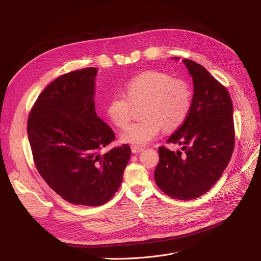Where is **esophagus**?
I'll list each match as a JSON object with an SVG mask.
<instances>
[{"mask_svg": "<svg viewBox=\"0 0 261 261\" xmlns=\"http://www.w3.org/2000/svg\"><path fill=\"white\" fill-rule=\"evenodd\" d=\"M131 150H132V152H133V153H140V152H143V151H144V148L134 146V147H132V148H131Z\"/></svg>", "mask_w": 261, "mask_h": 261, "instance_id": "34e87169", "label": "esophagus"}]
</instances>
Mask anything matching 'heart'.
<instances>
[{
  "label": "heart",
  "instance_id": "b5f03b06",
  "mask_svg": "<svg viewBox=\"0 0 261 261\" xmlns=\"http://www.w3.org/2000/svg\"><path fill=\"white\" fill-rule=\"evenodd\" d=\"M127 97L114 95L108 101L106 114L118 128L131 119V103L145 101L143 120L136 121L120 134L123 143L145 146L164 128L171 131L185 121L191 107V90L187 82L173 79L159 71H147L131 79L126 86Z\"/></svg>",
  "mask_w": 261,
  "mask_h": 261
}]
</instances>
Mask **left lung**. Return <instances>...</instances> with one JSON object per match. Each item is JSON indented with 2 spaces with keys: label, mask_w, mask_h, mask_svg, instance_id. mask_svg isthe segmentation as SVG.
<instances>
[{
  "label": "left lung",
  "mask_w": 261,
  "mask_h": 261,
  "mask_svg": "<svg viewBox=\"0 0 261 261\" xmlns=\"http://www.w3.org/2000/svg\"><path fill=\"white\" fill-rule=\"evenodd\" d=\"M182 61L193 78L194 95L188 116L167 143L179 144L183 151L160 147L154 180L169 197L193 200L207 193L228 165L235 144L234 110L227 90L206 68Z\"/></svg>",
  "instance_id": "obj_1"
}]
</instances>
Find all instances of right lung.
Wrapping results in <instances>:
<instances>
[{
	"label": "right lung",
	"instance_id": "1",
	"mask_svg": "<svg viewBox=\"0 0 261 261\" xmlns=\"http://www.w3.org/2000/svg\"><path fill=\"white\" fill-rule=\"evenodd\" d=\"M96 75L97 68L88 67L55 79L39 95L27 121L41 176L62 199L85 206L112 199L131 156L127 144L99 153L115 134L95 111Z\"/></svg>",
	"mask_w": 261,
	"mask_h": 261
}]
</instances>
